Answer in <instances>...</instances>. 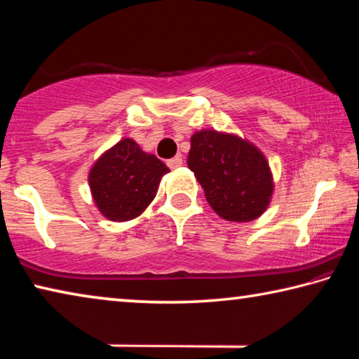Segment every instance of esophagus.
I'll use <instances>...</instances> for the list:
<instances>
[{
  "mask_svg": "<svg viewBox=\"0 0 359 359\" xmlns=\"http://www.w3.org/2000/svg\"><path fill=\"white\" fill-rule=\"evenodd\" d=\"M182 165H184V160H182L180 155L174 156V158H171V160L168 161V166L171 168V169H177V168H180Z\"/></svg>",
  "mask_w": 359,
  "mask_h": 359,
  "instance_id": "1",
  "label": "esophagus"
}]
</instances>
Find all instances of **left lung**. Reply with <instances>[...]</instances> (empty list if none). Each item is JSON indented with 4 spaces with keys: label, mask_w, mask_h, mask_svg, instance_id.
<instances>
[{
    "label": "left lung",
    "mask_w": 359,
    "mask_h": 359,
    "mask_svg": "<svg viewBox=\"0 0 359 359\" xmlns=\"http://www.w3.org/2000/svg\"><path fill=\"white\" fill-rule=\"evenodd\" d=\"M188 168L223 220H257L269 208L274 175L257 145L234 133L199 130L191 136Z\"/></svg>",
    "instance_id": "left-lung-1"
}]
</instances>
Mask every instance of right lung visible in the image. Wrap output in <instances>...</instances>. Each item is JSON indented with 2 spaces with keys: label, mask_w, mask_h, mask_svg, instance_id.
<instances>
[{
  "label": "right lung",
  "mask_w": 359,
  "mask_h": 359,
  "mask_svg": "<svg viewBox=\"0 0 359 359\" xmlns=\"http://www.w3.org/2000/svg\"><path fill=\"white\" fill-rule=\"evenodd\" d=\"M169 168L144 151L131 137H123L102 151L88 171L93 203L111 222L135 220L156 196Z\"/></svg>",
  "instance_id": "obj_1"
}]
</instances>
